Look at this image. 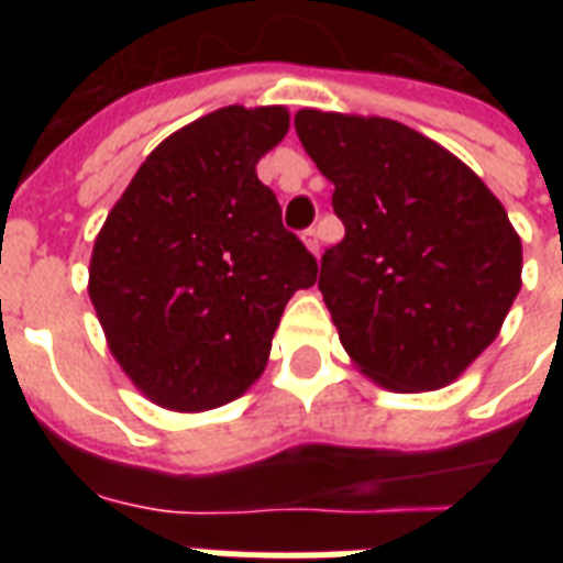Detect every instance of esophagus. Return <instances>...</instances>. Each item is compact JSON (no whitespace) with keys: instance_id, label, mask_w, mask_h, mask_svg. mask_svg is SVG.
I'll use <instances>...</instances> for the list:
<instances>
[{"instance_id":"esophagus-1","label":"esophagus","mask_w":563,"mask_h":563,"mask_svg":"<svg viewBox=\"0 0 563 563\" xmlns=\"http://www.w3.org/2000/svg\"><path fill=\"white\" fill-rule=\"evenodd\" d=\"M303 245L312 251V254H318V247H321V239H318V230L316 228H309L303 230Z\"/></svg>"}]
</instances>
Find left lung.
I'll use <instances>...</instances> for the list:
<instances>
[{
	"mask_svg": "<svg viewBox=\"0 0 563 563\" xmlns=\"http://www.w3.org/2000/svg\"><path fill=\"white\" fill-rule=\"evenodd\" d=\"M295 131L344 221L318 289L353 365L400 394L459 379L523 286L506 207L444 145L394 119L303 108Z\"/></svg>",
	"mask_w": 563,
	"mask_h": 563,
	"instance_id": "1",
	"label": "left lung"
}]
</instances>
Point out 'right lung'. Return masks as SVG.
<instances>
[{
	"label": "right lung",
	"mask_w": 563,
	"mask_h": 563,
	"mask_svg": "<svg viewBox=\"0 0 563 563\" xmlns=\"http://www.w3.org/2000/svg\"><path fill=\"white\" fill-rule=\"evenodd\" d=\"M286 131L283 104L195 119L145 157L96 236L87 291L108 347L163 409L242 397L289 298L316 283V256L256 178Z\"/></svg>",
	"instance_id": "add662e5"
}]
</instances>
